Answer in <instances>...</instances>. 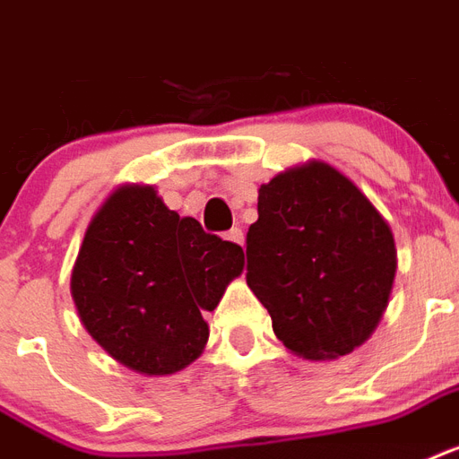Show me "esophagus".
Masks as SVG:
<instances>
[{"label": "esophagus", "mask_w": 459, "mask_h": 459, "mask_svg": "<svg viewBox=\"0 0 459 459\" xmlns=\"http://www.w3.org/2000/svg\"><path fill=\"white\" fill-rule=\"evenodd\" d=\"M226 240H230V242H236V245H245V233H242V229H230L229 233H226Z\"/></svg>", "instance_id": "1"}]
</instances>
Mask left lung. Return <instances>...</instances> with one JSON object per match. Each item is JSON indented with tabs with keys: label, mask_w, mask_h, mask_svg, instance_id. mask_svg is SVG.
I'll return each instance as SVG.
<instances>
[{
	"label": "left lung",
	"mask_w": 459,
	"mask_h": 459,
	"mask_svg": "<svg viewBox=\"0 0 459 459\" xmlns=\"http://www.w3.org/2000/svg\"><path fill=\"white\" fill-rule=\"evenodd\" d=\"M247 230V285L273 333L308 360L351 353L385 314L396 247L389 223L325 162L282 171L259 188Z\"/></svg>",
	"instance_id": "left-lung-1"
}]
</instances>
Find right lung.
<instances>
[{
	"instance_id": "add662e5",
	"label": "right lung",
	"mask_w": 459,
	"mask_h": 459,
	"mask_svg": "<svg viewBox=\"0 0 459 459\" xmlns=\"http://www.w3.org/2000/svg\"><path fill=\"white\" fill-rule=\"evenodd\" d=\"M242 259L240 245L167 210L152 186H125L89 223L70 288L84 327L115 360L171 375L203 353V314Z\"/></svg>"
}]
</instances>
